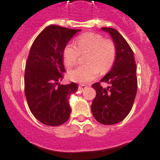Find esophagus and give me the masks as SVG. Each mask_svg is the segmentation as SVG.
Listing matches in <instances>:
<instances>
[{"label":"esophagus","mask_w":160,"mask_h":160,"mask_svg":"<svg viewBox=\"0 0 160 160\" xmlns=\"http://www.w3.org/2000/svg\"><path fill=\"white\" fill-rule=\"evenodd\" d=\"M86 87H87L86 84H80V85H79V90L83 91L84 88H86Z\"/></svg>","instance_id":"1"}]
</instances>
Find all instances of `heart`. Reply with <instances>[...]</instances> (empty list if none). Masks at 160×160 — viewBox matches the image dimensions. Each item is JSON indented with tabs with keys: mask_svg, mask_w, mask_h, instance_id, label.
I'll return each mask as SVG.
<instances>
[{
	"mask_svg": "<svg viewBox=\"0 0 160 160\" xmlns=\"http://www.w3.org/2000/svg\"><path fill=\"white\" fill-rule=\"evenodd\" d=\"M75 45L68 44L62 52L63 62L68 68L77 62L80 53H88L87 65L80 66L68 72L71 80L77 83H88L98 76L99 72H107L111 68L116 58V47L110 39H104L93 32L80 35L75 40Z\"/></svg>",
	"mask_w": 160,
	"mask_h": 160,
	"instance_id": "b5f03b06",
	"label": "heart"
}]
</instances>
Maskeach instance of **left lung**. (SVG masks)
I'll return each mask as SVG.
<instances>
[{
    "label": "left lung",
    "instance_id": "left-lung-1",
    "mask_svg": "<svg viewBox=\"0 0 160 160\" xmlns=\"http://www.w3.org/2000/svg\"><path fill=\"white\" fill-rule=\"evenodd\" d=\"M108 32L116 47V58L111 71L100 80L110 84L102 88L100 83L92 87L96 97L91 106L97 121L111 125L122 121L129 114L137 94V66L131 47L121 34L114 28H102Z\"/></svg>",
    "mask_w": 160,
    "mask_h": 160
}]
</instances>
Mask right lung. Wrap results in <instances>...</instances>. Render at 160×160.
<instances>
[{"instance_id": "obj_1", "label": "right lung", "mask_w": 160, "mask_h": 160, "mask_svg": "<svg viewBox=\"0 0 160 160\" xmlns=\"http://www.w3.org/2000/svg\"><path fill=\"white\" fill-rule=\"evenodd\" d=\"M80 31L50 25L31 47L24 75L25 96L32 115L46 125H61L70 117V96L77 91L78 85L74 82L60 84L65 72L62 52Z\"/></svg>"}]
</instances>
